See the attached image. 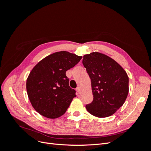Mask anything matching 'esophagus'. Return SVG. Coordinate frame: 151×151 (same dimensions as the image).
I'll return each mask as SVG.
<instances>
[{"mask_svg":"<svg viewBox=\"0 0 151 151\" xmlns=\"http://www.w3.org/2000/svg\"><path fill=\"white\" fill-rule=\"evenodd\" d=\"M76 91H77V93H78V94L81 93V89H80L79 87H77V88H76Z\"/></svg>","mask_w":151,"mask_h":151,"instance_id":"esophagus-1","label":"esophagus"}]
</instances>
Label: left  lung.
I'll return each instance as SVG.
<instances>
[{
  "mask_svg": "<svg viewBox=\"0 0 151 151\" xmlns=\"http://www.w3.org/2000/svg\"><path fill=\"white\" fill-rule=\"evenodd\" d=\"M83 63L91 79L94 97L86 109L98 118L113 115L129 94L127 72L113 58L96 52L84 55Z\"/></svg>",
  "mask_w": 151,
  "mask_h": 151,
  "instance_id": "obj_1",
  "label": "left lung"
}]
</instances>
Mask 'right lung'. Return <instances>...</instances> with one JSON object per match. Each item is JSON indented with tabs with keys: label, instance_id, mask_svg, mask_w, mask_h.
<instances>
[{
	"label": "right lung",
	"instance_id": "right-lung-1",
	"mask_svg": "<svg viewBox=\"0 0 151 151\" xmlns=\"http://www.w3.org/2000/svg\"><path fill=\"white\" fill-rule=\"evenodd\" d=\"M81 58L66 51L57 52L42 59L31 70L26 80L27 93L32 106L41 115L53 119L66 112L76 95L65 72Z\"/></svg>",
	"mask_w": 151,
	"mask_h": 151
}]
</instances>
